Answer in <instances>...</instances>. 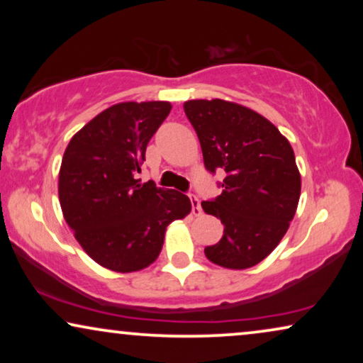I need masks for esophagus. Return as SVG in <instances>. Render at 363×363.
Returning <instances> with one entry per match:
<instances>
[{"label": "esophagus", "instance_id": "1", "mask_svg": "<svg viewBox=\"0 0 363 363\" xmlns=\"http://www.w3.org/2000/svg\"><path fill=\"white\" fill-rule=\"evenodd\" d=\"M190 201H191V213L195 216H200L201 215V205H200V200H198V196L190 195Z\"/></svg>", "mask_w": 363, "mask_h": 363}]
</instances>
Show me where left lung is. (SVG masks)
<instances>
[{
	"instance_id": "obj_1",
	"label": "left lung",
	"mask_w": 363,
	"mask_h": 363,
	"mask_svg": "<svg viewBox=\"0 0 363 363\" xmlns=\"http://www.w3.org/2000/svg\"><path fill=\"white\" fill-rule=\"evenodd\" d=\"M183 108L200 138L206 170L226 173L221 195L201 203L225 226L205 255L228 269L256 266L279 245L296 215L301 175L294 150L267 118L240 104L200 99Z\"/></svg>"
}]
</instances>
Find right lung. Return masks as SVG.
I'll use <instances>...</instances> for the list:
<instances>
[{"mask_svg": "<svg viewBox=\"0 0 363 363\" xmlns=\"http://www.w3.org/2000/svg\"><path fill=\"white\" fill-rule=\"evenodd\" d=\"M172 111L170 102H122L71 138L59 170L64 220L97 264L117 272L150 266L167 226L191 211L177 190L140 183L145 150Z\"/></svg>", "mask_w": 363, "mask_h": 363, "instance_id": "right-lung-1", "label": "right lung"}]
</instances>
